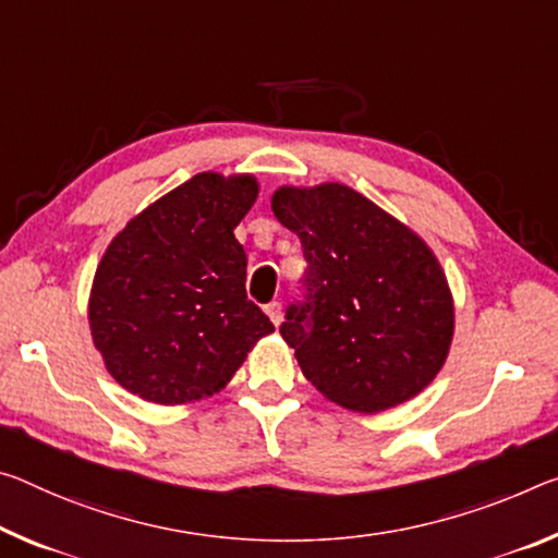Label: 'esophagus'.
Returning a JSON list of instances; mask_svg holds the SVG:
<instances>
[{
	"label": "esophagus",
	"mask_w": 558,
	"mask_h": 558,
	"mask_svg": "<svg viewBox=\"0 0 558 558\" xmlns=\"http://www.w3.org/2000/svg\"><path fill=\"white\" fill-rule=\"evenodd\" d=\"M265 313H268L272 325H276V327L280 325V320H282V305L278 303V300H272V303L265 305Z\"/></svg>",
	"instance_id": "obj_1"
}]
</instances>
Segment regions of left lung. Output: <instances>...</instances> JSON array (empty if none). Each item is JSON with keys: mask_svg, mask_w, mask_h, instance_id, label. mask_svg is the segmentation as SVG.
Returning <instances> with one entry per match:
<instances>
[{"mask_svg": "<svg viewBox=\"0 0 558 558\" xmlns=\"http://www.w3.org/2000/svg\"><path fill=\"white\" fill-rule=\"evenodd\" d=\"M270 208L307 260V303L280 335L317 392L375 414L420 395L445 365L454 300L445 270L402 220L344 183L280 185Z\"/></svg>", "mask_w": 558, "mask_h": 558, "instance_id": "obj_1", "label": "left lung"}]
</instances>
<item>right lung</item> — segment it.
I'll use <instances>...</instances> for the list:
<instances>
[{
    "mask_svg": "<svg viewBox=\"0 0 558 558\" xmlns=\"http://www.w3.org/2000/svg\"><path fill=\"white\" fill-rule=\"evenodd\" d=\"M255 198L251 173H196L113 235L88 327L123 390L154 404L198 402L276 330L245 295L247 258L233 235Z\"/></svg>",
    "mask_w": 558,
    "mask_h": 558,
    "instance_id": "add662e5",
    "label": "right lung"
}]
</instances>
